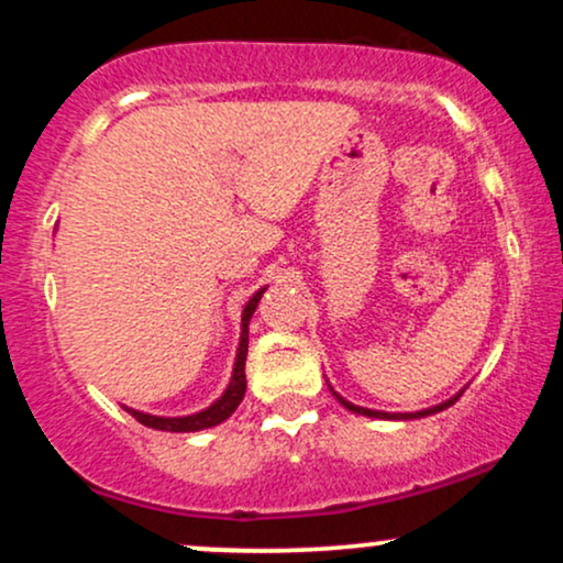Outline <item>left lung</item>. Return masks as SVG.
I'll return each instance as SVG.
<instances>
[{
  "mask_svg": "<svg viewBox=\"0 0 563 563\" xmlns=\"http://www.w3.org/2000/svg\"><path fill=\"white\" fill-rule=\"evenodd\" d=\"M331 391H333V389H331ZM333 397L339 399V402L344 405L346 410H352V412H360V416H367V418H386V421H410V418H426V416H434V412L444 410V407L455 405V402H457V397H461V394H455V397H450L448 402H442V405H434V407H426V410H418V412H380V410H367V407H360V405H352V402H346V399L341 397V394H335V391H333Z\"/></svg>",
  "mask_w": 563,
  "mask_h": 563,
  "instance_id": "8db88e82",
  "label": "left lung"
}]
</instances>
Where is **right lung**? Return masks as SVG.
<instances>
[{
	"label": "right lung",
	"instance_id": "right-lung-1",
	"mask_svg": "<svg viewBox=\"0 0 563 563\" xmlns=\"http://www.w3.org/2000/svg\"><path fill=\"white\" fill-rule=\"evenodd\" d=\"M267 290V286L256 290L251 296L249 303L243 309V318H241V344H238V354H235V367H232V378L224 389L222 397L217 402H211L206 410L192 412V416H183V418H164V416H151V412H140L132 410V407H124L126 412H132L134 418L147 429H158V431H200V429H211V426L228 421L232 412L238 410V405L243 402V394H245V354H249V322L251 314L256 312L260 307L262 294Z\"/></svg>",
	"mask_w": 563,
	"mask_h": 563
}]
</instances>
